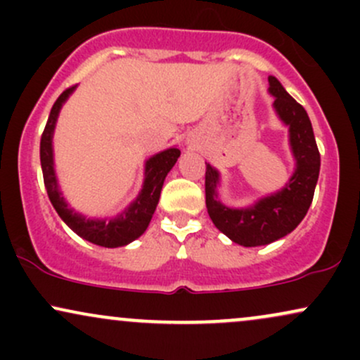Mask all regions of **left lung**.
I'll list each match as a JSON object with an SVG mask.
<instances>
[{"label": "left lung", "instance_id": "8db88e82", "mask_svg": "<svg viewBox=\"0 0 360 360\" xmlns=\"http://www.w3.org/2000/svg\"><path fill=\"white\" fill-rule=\"evenodd\" d=\"M269 84L274 108L281 120L289 125V142L296 159V171L289 183L252 208L233 210L218 201V172L210 164H206L205 172L210 218L221 233L243 247L266 245L291 233L308 213L320 174V152L307 110L288 94L276 77H269Z\"/></svg>", "mask_w": 360, "mask_h": 360}]
</instances>
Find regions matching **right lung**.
Returning <instances> with one entry per match:
<instances>
[{"instance_id":"obj_1","label":"right lung","mask_w":360,"mask_h":360,"mask_svg":"<svg viewBox=\"0 0 360 360\" xmlns=\"http://www.w3.org/2000/svg\"><path fill=\"white\" fill-rule=\"evenodd\" d=\"M72 89L74 86L62 91L60 96L53 103L51 115H49L47 120V125L44 128L42 139H40V164H42L44 184L45 189H47L49 200H51L56 212L59 213V217L65 221V225L72 232L79 235V237L86 238L91 243H96V245L108 247V249L127 245V243L139 238L147 230L152 214L155 212V206L159 203L164 179H166L167 172L176 164L177 157L181 155V150L179 148H167V150L160 152V154L150 157L147 160L146 181H143L142 193L134 201V205L125 210L120 217L110 221L86 220L84 217H81V214L74 213L72 210L68 208L64 198L60 196L59 189H57V179L56 174H53L52 131L53 127H56V120L57 115H59L62 103L68 100Z\"/></svg>"}]
</instances>
